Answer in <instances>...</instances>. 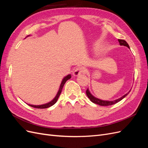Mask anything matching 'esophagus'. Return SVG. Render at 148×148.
<instances>
[{"mask_svg": "<svg viewBox=\"0 0 148 148\" xmlns=\"http://www.w3.org/2000/svg\"><path fill=\"white\" fill-rule=\"evenodd\" d=\"M85 71H86L85 69L82 68V67H78V68H77L74 70L73 75L75 77H77V76L80 75L82 73H84Z\"/></svg>", "mask_w": 148, "mask_h": 148, "instance_id": "34e87169", "label": "esophagus"}]
</instances>
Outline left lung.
I'll return each mask as SVG.
<instances>
[{"label": "left lung", "mask_w": 148, "mask_h": 148, "mask_svg": "<svg viewBox=\"0 0 148 148\" xmlns=\"http://www.w3.org/2000/svg\"><path fill=\"white\" fill-rule=\"evenodd\" d=\"M118 41L119 42V44L120 46H126L128 48L130 49V46L128 44V43L125 41V40H123V39H118ZM131 89L130 90L127 94H125V95H123V96H122L121 97L119 98V99H115L114 101H104V100H101L100 99H99V98H97L96 97L94 96L90 92V91H89V89H88L86 90V95L88 97V98L89 99H90V101L95 103V104H98L99 106H110V105H113V104H116V103L119 102V101H120L121 100H122L123 98L125 97H126L128 94L130 93V92Z\"/></svg>", "instance_id": "left-lung-1"}]
</instances>
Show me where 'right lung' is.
I'll list each match as a JSON object with an SVG mask.
<instances>
[{
	"label": "right lung",
	"instance_id": "add662e5",
	"mask_svg": "<svg viewBox=\"0 0 148 148\" xmlns=\"http://www.w3.org/2000/svg\"><path fill=\"white\" fill-rule=\"evenodd\" d=\"M28 36H29V35ZM28 36H27V37H28ZM71 75L69 74V75H66V77H65L63 78V79H62V83H61V84H60V85L59 89V91H58V92H57V95L56 96V97H55L54 98H53V99L51 102H48V103H46V104H42V105H39V106H35V105H31V104H28V105H29V106H31V107H34V108L46 109V108H48V107L53 106V104H55L57 102V100H58V98H59V96H60V93H61L62 90V88H63L65 83H66V82L67 81V80L71 78Z\"/></svg>",
	"mask_w": 148,
	"mask_h": 148
}]
</instances>
